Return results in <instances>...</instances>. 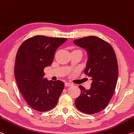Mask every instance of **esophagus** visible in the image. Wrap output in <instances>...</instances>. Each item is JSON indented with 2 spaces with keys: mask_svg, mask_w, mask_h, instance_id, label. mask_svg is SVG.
<instances>
[{
  "mask_svg": "<svg viewBox=\"0 0 134 134\" xmlns=\"http://www.w3.org/2000/svg\"><path fill=\"white\" fill-rule=\"evenodd\" d=\"M73 85V84L71 83H69V82H65V86H70Z\"/></svg>",
  "mask_w": 134,
  "mask_h": 134,
  "instance_id": "34e87169",
  "label": "esophagus"
}]
</instances>
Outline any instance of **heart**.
<instances>
[{
    "label": "heart",
    "mask_w": 134,
    "mask_h": 134,
    "mask_svg": "<svg viewBox=\"0 0 134 134\" xmlns=\"http://www.w3.org/2000/svg\"><path fill=\"white\" fill-rule=\"evenodd\" d=\"M75 50H78V51H80V50H79V49H75Z\"/></svg>",
    "instance_id": "heart-1"
}]
</instances>
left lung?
<instances>
[{"mask_svg":"<svg viewBox=\"0 0 134 134\" xmlns=\"http://www.w3.org/2000/svg\"><path fill=\"white\" fill-rule=\"evenodd\" d=\"M73 42L88 52V61L84 73L92 80L90 90L79 86L81 93L76 99L75 105L82 113H98L107 107L116 86L119 72L115 52L109 42L94 36Z\"/></svg>","mask_w":134,"mask_h":134,"instance_id":"left-lung-1","label":"left lung"}]
</instances>
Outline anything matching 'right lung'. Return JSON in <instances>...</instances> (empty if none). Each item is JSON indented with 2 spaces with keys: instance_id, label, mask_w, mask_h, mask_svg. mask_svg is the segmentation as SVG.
<instances>
[{
  "instance_id": "add662e5",
  "label": "right lung",
  "mask_w": 134,
  "mask_h": 134,
  "mask_svg": "<svg viewBox=\"0 0 134 134\" xmlns=\"http://www.w3.org/2000/svg\"><path fill=\"white\" fill-rule=\"evenodd\" d=\"M66 38L37 35L23 42L16 55L14 75L19 90L33 109L44 112L55 107L64 83L44 78V67L52 64L55 51Z\"/></svg>"
}]
</instances>
